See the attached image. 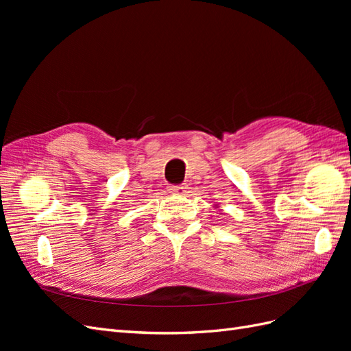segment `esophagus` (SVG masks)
<instances>
[{
  "label": "esophagus",
  "mask_w": 351,
  "mask_h": 351,
  "mask_svg": "<svg viewBox=\"0 0 351 351\" xmlns=\"http://www.w3.org/2000/svg\"><path fill=\"white\" fill-rule=\"evenodd\" d=\"M168 192L177 195V196H183L186 193V187L184 186H169Z\"/></svg>",
  "instance_id": "esophagus-1"
}]
</instances>
